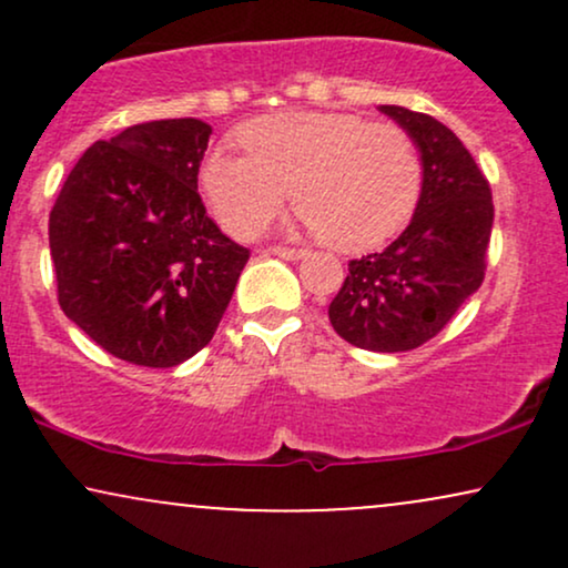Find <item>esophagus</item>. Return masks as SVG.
<instances>
[{
    "label": "esophagus",
    "instance_id": "obj_1",
    "mask_svg": "<svg viewBox=\"0 0 568 568\" xmlns=\"http://www.w3.org/2000/svg\"><path fill=\"white\" fill-rule=\"evenodd\" d=\"M266 253H272V256H280V258H288V262H298V258L306 256V251H298V247H285V245H272Z\"/></svg>",
    "mask_w": 568,
    "mask_h": 568
}]
</instances>
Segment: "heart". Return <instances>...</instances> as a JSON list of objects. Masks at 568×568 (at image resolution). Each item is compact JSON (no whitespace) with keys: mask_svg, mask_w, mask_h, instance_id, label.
Listing matches in <instances>:
<instances>
[{"mask_svg":"<svg viewBox=\"0 0 568 568\" xmlns=\"http://www.w3.org/2000/svg\"><path fill=\"white\" fill-rule=\"evenodd\" d=\"M247 154L211 149L200 181L219 224L253 237L293 202L347 253L400 232L422 192L419 149L403 128L347 112H283L240 130Z\"/></svg>","mask_w":568,"mask_h":568,"instance_id":"heart-1","label":"heart"}]
</instances>
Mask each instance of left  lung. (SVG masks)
I'll use <instances>...</instances> for the list:
<instances>
[{"label": "left lung", "instance_id": "obj_1", "mask_svg": "<svg viewBox=\"0 0 568 568\" xmlns=\"http://www.w3.org/2000/svg\"><path fill=\"white\" fill-rule=\"evenodd\" d=\"M379 109L419 149L422 194L395 243L349 262L328 317L355 347L406 352L438 336L484 283L494 202L473 154L443 122L403 106Z\"/></svg>", "mask_w": 568, "mask_h": 568}]
</instances>
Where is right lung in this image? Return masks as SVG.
I'll return each mask as SVG.
<instances>
[{"mask_svg":"<svg viewBox=\"0 0 568 568\" xmlns=\"http://www.w3.org/2000/svg\"><path fill=\"white\" fill-rule=\"evenodd\" d=\"M211 133L184 116L95 141L50 211L58 304L125 363L173 368L197 355L251 256L200 200Z\"/></svg>","mask_w":568,"mask_h":568,"instance_id":"1","label":"right lung"}]
</instances>
